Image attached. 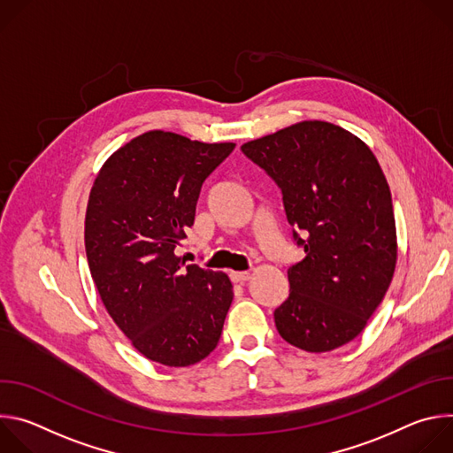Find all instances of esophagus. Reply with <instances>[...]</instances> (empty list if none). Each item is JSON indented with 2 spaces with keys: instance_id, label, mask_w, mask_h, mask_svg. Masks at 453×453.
Masks as SVG:
<instances>
[{
  "instance_id": "1",
  "label": "esophagus",
  "mask_w": 453,
  "mask_h": 453,
  "mask_svg": "<svg viewBox=\"0 0 453 453\" xmlns=\"http://www.w3.org/2000/svg\"><path fill=\"white\" fill-rule=\"evenodd\" d=\"M229 278H231V281H233V283H240V285H243V283L250 278V274H249V273H231V274H229Z\"/></svg>"
}]
</instances>
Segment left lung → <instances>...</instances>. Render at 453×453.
Listing matches in <instances>:
<instances>
[{"label": "left lung", "instance_id": "1", "mask_svg": "<svg viewBox=\"0 0 453 453\" xmlns=\"http://www.w3.org/2000/svg\"><path fill=\"white\" fill-rule=\"evenodd\" d=\"M281 189L292 238L288 297L274 310L280 335L322 353L353 341L381 303L396 267L391 189L369 147L328 121L297 125L242 145Z\"/></svg>", "mask_w": 453, "mask_h": 453}]
</instances>
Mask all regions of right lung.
Listing matches in <instances>:
<instances>
[{
	"label": "right lung",
	"mask_w": 453,
	"mask_h": 453,
	"mask_svg": "<svg viewBox=\"0 0 453 453\" xmlns=\"http://www.w3.org/2000/svg\"><path fill=\"white\" fill-rule=\"evenodd\" d=\"M233 150L150 131L116 150L91 189L86 254L96 290L133 346L163 365L201 362L222 335L229 278L188 265L175 249L204 180Z\"/></svg>",
	"instance_id": "add662e5"
}]
</instances>
